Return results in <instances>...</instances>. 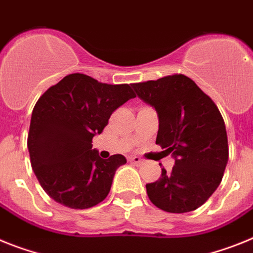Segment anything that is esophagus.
I'll use <instances>...</instances> for the list:
<instances>
[{
    "label": "esophagus",
    "instance_id": "34e87169",
    "mask_svg": "<svg viewBox=\"0 0 253 253\" xmlns=\"http://www.w3.org/2000/svg\"><path fill=\"white\" fill-rule=\"evenodd\" d=\"M129 161H130L131 164H134V165H142V164H143V161H142L141 159H139V157H137V156H131L130 159H129Z\"/></svg>",
    "mask_w": 253,
    "mask_h": 253
}]
</instances>
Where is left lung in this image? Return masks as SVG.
Here are the masks:
<instances>
[{"label":"left lung","mask_w":253,"mask_h":253,"mask_svg":"<svg viewBox=\"0 0 253 253\" xmlns=\"http://www.w3.org/2000/svg\"><path fill=\"white\" fill-rule=\"evenodd\" d=\"M159 116L156 144L175 160L171 171L146 184L148 198L166 212H189L216 191L229 148L223 116L191 78L174 74L131 84Z\"/></svg>","instance_id":"1"}]
</instances>
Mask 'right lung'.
Segmentation results:
<instances>
[{
    "label": "right lung",
    "mask_w": 253,
    "mask_h": 253,
    "mask_svg": "<svg viewBox=\"0 0 253 253\" xmlns=\"http://www.w3.org/2000/svg\"><path fill=\"white\" fill-rule=\"evenodd\" d=\"M135 94L129 84H106L88 75L69 74L49 87L34 106L28 150L41 187L70 209H89L102 202L123 155L103 160L92 150L118 107Z\"/></svg>",
    "instance_id": "1"
}]
</instances>
